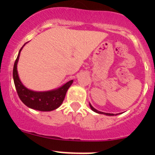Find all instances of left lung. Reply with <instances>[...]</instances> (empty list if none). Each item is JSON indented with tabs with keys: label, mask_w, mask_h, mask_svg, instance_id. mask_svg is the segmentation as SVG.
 Wrapping results in <instances>:
<instances>
[{
	"label": "left lung",
	"mask_w": 155,
	"mask_h": 155,
	"mask_svg": "<svg viewBox=\"0 0 155 155\" xmlns=\"http://www.w3.org/2000/svg\"><path fill=\"white\" fill-rule=\"evenodd\" d=\"M90 107H91V109H92L94 112H95V113H100V114H105V115H107V116H114V114H112V113H102V112H100V111H98L96 110V109H94V108L92 107V105L90 104Z\"/></svg>",
	"instance_id": "left-lung-1"
}]
</instances>
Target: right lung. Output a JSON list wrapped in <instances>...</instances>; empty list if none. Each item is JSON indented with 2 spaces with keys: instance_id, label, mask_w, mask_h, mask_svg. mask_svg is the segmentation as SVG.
Instances as JSON below:
<instances>
[{
  "instance_id": "add662e5",
  "label": "right lung",
  "mask_w": 155,
  "mask_h": 155,
  "mask_svg": "<svg viewBox=\"0 0 155 155\" xmlns=\"http://www.w3.org/2000/svg\"><path fill=\"white\" fill-rule=\"evenodd\" d=\"M21 49L22 47L19 51L13 68V78L18 95L21 100V102L31 109L45 112L57 109L64 102L67 91L73 83V80L67 82L58 89L50 91L37 92L27 89L19 80L17 71V64Z\"/></svg>"
}]
</instances>
